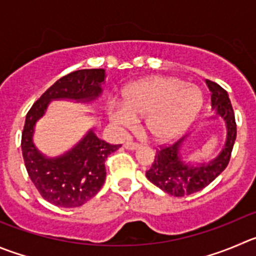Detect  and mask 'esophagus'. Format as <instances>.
Segmentation results:
<instances>
[{
  "label": "esophagus",
  "mask_w": 256,
  "mask_h": 256,
  "mask_svg": "<svg viewBox=\"0 0 256 256\" xmlns=\"http://www.w3.org/2000/svg\"><path fill=\"white\" fill-rule=\"evenodd\" d=\"M124 147H126V150H137L138 147H140V143H137V142H133V140H128V142H126V143H124Z\"/></svg>",
  "instance_id": "1"
}]
</instances>
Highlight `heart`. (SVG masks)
<instances>
[{"instance_id":"heart-1","label":"heart","mask_w":256,"mask_h":256,"mask_svg":"<svg viewBox=\"0 0 256 256\" xmlns=\"http://www.w3.org/2000/svg\"><path fill=\"white\" fill-rule=\"evenodd\" d=\"M197 86L174 76H152L126 86L123 106L110 109V120L122 128L134 126L136 116H147L146 126L158 142L181 134L202 106Z\"/></svg>"}]
</instances>
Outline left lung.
Here are the masks:
<instances>
[{
	"label": "left lung",
	"instance_id": "obj_1",
	"mask_svg": "<svg viewBox=\"0 0 256 256\" xmlns=\"http://www.w3.org/2000/svg\"><path fill=\"white\" fill-rule=\"evenodd\" d=\"M206 84L211 92V106L216 110V114L226 123L228 140L225 148L210 162L192 166L184 162L178 154L184 140L174 144L160 146V148L156 150L154 160L150 168L146 172V176L153 184L172 196L184 197L201 191L208 186L230 162L231 152L236 140V122L232 106L228 99V92L218 82L206 80Z\"/></svg>",
	"mask_w": 256,
	"mask_h": 256
}]
</instances>
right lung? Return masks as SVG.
<instances>
[{"label": "right lung", "instance_id": "add662e5", "mask_svg": "<svg viewBox=\"0 0 256 256\" xmlns=\"http://www.w3.org/2000/svg\"><path fill=\"white\" fill-rule=\"evenodd\" d=\"M104 76V69H82L69 72L54 82L28 112L21 138L24 162L38 191L54 205L78 208L96 196L106 181V158L120 144H109L90 130L70 152L50 160L44 157L34 146V126L52 99L90 102L98 98Z\"/></svg>", "mask_w": 256, "mask_h": 256}]
</instances>
